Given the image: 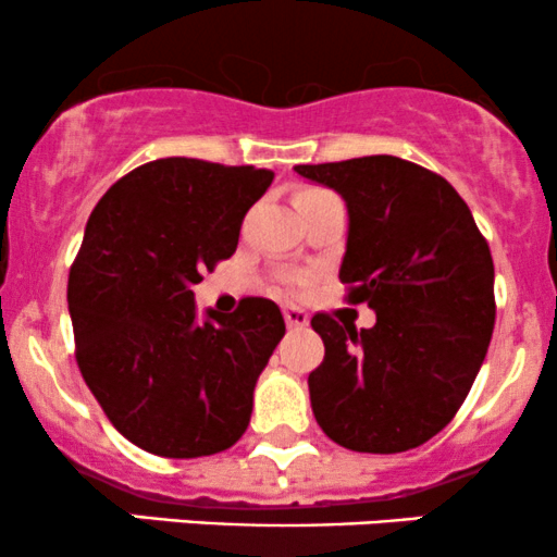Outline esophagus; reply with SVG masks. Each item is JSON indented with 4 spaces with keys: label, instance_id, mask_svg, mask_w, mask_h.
I'll use <instances>...</instances> for the list:
<instances>
[{
    "label": "esophagus",
    "instance_id": "1",
    "mask_svg": "<svg viewBox=\"0 0 557 557\" xmlns=\"http://www.w3.org/2000/svg\"><path fill=\"white\" fill-rule=\"evenodd\" d=\"M283 314H285V322H287V327H290V330H306V327H309V314L296 309V306H285Z\"/></svg>",
    "mask_w": 557,
    "mask_h": 557
}]
</instances>
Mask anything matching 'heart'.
<instances>
[{"label": "heart", "mask_w": 557, "mask_h": 557, "mask_svg": "<svg viewBox=\"0 0 557 557\" xmlns=\"http://www.w3.org/2000/svg\"><path fill=\"white\" fill-rule=\"evenodd\" d=\"M319 194H327V190H317V188H309V190H304V194H298L296 201H300V198H309V196H319Z\"/></svg>", "instance_id": "obj_1"}]
</instances>
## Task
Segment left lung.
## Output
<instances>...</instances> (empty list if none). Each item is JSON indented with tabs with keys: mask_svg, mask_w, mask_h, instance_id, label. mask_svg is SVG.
Listing matches in <instances>:
<instances>
[{
	"mask_svg": "<svg viewBox=\"0 0 557 557\" xmlns=\"http://www.w3.org/2000/svg\"><path fill=\"white\" fill-rule=\"evenodd\" d=\"M341 194V280L372 330L317 314L324 361L309 374L317 424L359 453L424 445L456 417L495 330V267L471 209L445 177L376 154L293 168Z\"/></svg>",
	"mask_w": 557,
	"mask_h": 557,
	"instance_id": "left-lung-1",
	"label": "left lung"
}]
</instances>
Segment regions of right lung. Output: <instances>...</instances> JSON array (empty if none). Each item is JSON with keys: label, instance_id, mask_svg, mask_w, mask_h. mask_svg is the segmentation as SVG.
Segmentation results:
<instances>
[{"label": "right lung", "instance_id": "1", "mask_svg": "<svg viewBox=\"0 0 557 557\" xmlns=\"http://www.w3.org/2000/svg\"><path fill=\"white\" fill-rule=\"evenodd\" d=\"M274 172L168 157L127 172L88 216L67 280L81 374L146 453L198 458L246 432L253 387L285 335L270 298L198 319L190 287L238 248Z\"/></svg>", "mask_w": 557, "mask_h": 557}]
</instances>
